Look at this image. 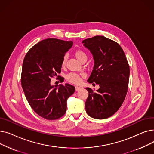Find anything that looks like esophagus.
I'll use <instances>...</instances> for the list:
<instances>
[{"label": "esophagus", "instance_id": "1", "mask_svg": "<svg viewBox=\"0 0 154 154\" xmlns=\"http://www.w3.org/2000/svg\"><path fill=\"white\" fill-rule=\"evenodd\" d=\"M80 89H81V87H78V86H76V87H75V91H79L80 90Z\"/></svg>", "mask_w": 154, "mask_h": 154}]
</instances>
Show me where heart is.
Returning a JSON list of instances; mask_svg holds the SVG:
<instances>
[{"instance_id": "b5f03b06", "label": "heart", "mask_w": 154, "mask_h": 154, "mask_svg": "<svg viewBox=\"0 0 154 154\" xmlns=\"http://www.w3.org/2000/svg\"><path fill=\"white\" fill-rule=\"evenodd\" d=\"M76 58L80 61L82 62L85 59H87V55L82 50H77L74 52ZM67 60V55H64L62 59V66H65ZM84 77L83 74H77V73H70L66 76V80L70 83L78 84L81 81V79Z\"/></svg>"}]
</instances>
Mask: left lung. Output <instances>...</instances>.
<instances>
[{"instance_id": "obj_1", "label": "left lung", "mask_w": 154, "mask_h": 154, "mask_svg": "<svg viewBox=\"0 0 154 154\" xmlns=\"http://www.w3.org/2000/svg\"><path fill=\"white\" fill-rule=\"evenodd\" d=\"M82 43L92 52L95 61L87 81L100 86L96 91L86 88L88 92L86 112L94 119H107L115 114L125 100L130 67L122 47L114 40L97 35L84 40Z\"/></svg>"}]
</instances>
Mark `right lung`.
I'll list each match as a JSON object with an SVG mask.
<instances>
[{
  "label": "right lung",
  "mask_w": 154,
  "mask_h": 154,
  "mask_svg": "<svg viewBox=\"0 0 154 154\" xmlns=\"http://www.w3.org/2000/svg\"><path fill=\"white\" fill-rule=\"evenodd\" d=\"M72 44V41L47 38L32 47L23 59V91L31 108L45 119L56 120L66 114L67 100L75 92L68 84L58 88L51 85V79L60 73L62 59Z\"/></svg>",
  "instance_id": "add662e5"
}]
</instances>
